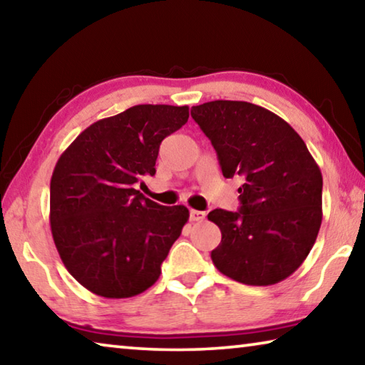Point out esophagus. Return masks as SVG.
Wrapping results in <instances>:
<instances>
[{"instance_id": "34e87169", "label": "esophagus", "mask_w": 365, "mask_h": 365, "mask_svg": "<svg viewBox=\"0 0 365 365\" xmlns=\"http://www.w3.org/2000/svg\"><path fill=\"white\" fill-rule=\"evenodd\" d=\"M205 217H206V212L195 211V209H191V211H190V220L191 222H201V220H205Z\"/></svg>"}]
</instances>
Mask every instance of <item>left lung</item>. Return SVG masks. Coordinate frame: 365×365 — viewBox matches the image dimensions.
<instances>
[{
    "mask_svg": "<svg viewBox=\"0 0 365 365\" xmlns=\"http://www.w3.org/2000/svg\"><path fill=\"white\" fill-rule=\"evenodd\" d=\"M191 117L211 140L225 178L242 180L237 212L214 209L222 274L245 285L285 280L304 262L322 224V174L292 125L246 101H209Z\"/></svg>",
    "mask_w": 365,
    "mask_h": 365,
    "instance_id": "obj_1",
    "label": "left lung"
}]
</instances>
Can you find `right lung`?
I'll return each instance as SVG.
<instances>
[{
	"label": "right lung",
	"mask_w": 365,
	"mask_h": 365,
	"mask_svg": "<svg viewBox=\"0 0 365 365\" xmlns=\"http://www.w3.org/2000/svg\"><path fill=\"white\" fill-rule=\"evenodd\" d=\"M188 115V106L138 104L91 123L58 159L49 185L53 240L91 293L130 298L159 279L190 212L148 200L135 183L156 174L160 141Z\"/></svg>",
	"instance_id": "1"
}]
</instances>
